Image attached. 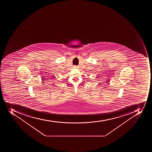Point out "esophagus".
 <instances>
[{"label":"esophagus","mask_w":152,"mask_h":152,"mask_svg":"<svg viewBox=\"0 0 152 152\" xmlns=\"http://www.w3.org/2000/svg\"><path fill=\"white\" fill-rule=\"evenodd\" d=\"M77 66H73V67H74V68H77Z\"/></svg>","instance_id":"34e87169"}]
</instances>
